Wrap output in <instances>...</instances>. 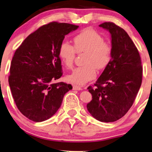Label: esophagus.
I'll return each mask as SVG.
<instances>
[{
  "label": "esophagus",
  "mask_w": 152,
  "mask_h": 152,
  "mask_svg": "<svg viewBox=\"0 0 152 152\" xmlns=\"http://www.w3.org/2000/svg\"><path fill=\"white\" fill-rule=\"evenodd\" d=\"M72 88H73V90H77V91H80L82 89V87L77 86V85H73V86H72Z\"/></svg>",
  "instance_id": "1"
}]
</instances>
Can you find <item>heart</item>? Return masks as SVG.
<instances>
[{
	"instance_id": "b5f03b06",
	"label": "heart",
	"mask_w": 152,
	"mask_h": 152,
	"mask_svg": "<svg viewBox=\"0 0 152 152\" xmlns=\"http://www.w3.org/2000/svg\"><path fill=\"white\" fill-rule=\"evenodd\" d=\"M74 47L66 41H63L59 48L58 55L61 63L66 68L73 65L76 53H85L84 66L76 68L67 76L72 84L83 85L95 77L97 68H107L112 59L113 49L111 43L104 41L103 37L92 28H87L73 39Z\"/></svg>"
}]
</instances>
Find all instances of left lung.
I'll return each instance as SVG.
<instances>
[{
	"label": "left lung",
	"mask_w": 152,
	"mask_h": 152,
	"mask_svg": "<svg viewBox=\"0 0 152 152\" xmlns=\"http://www.w3.org/2000/svg\"><path fill=\"white\" fill-rule=\"evenodd\" d=\"M99 26L111 34L113 53L94 88L88 87L93 99L86 107L96 120L111 122L132 107L142 83V67L138 49L124 30L111 22Z\"/></svg>",
	"instance_id": "1"
}]
</instances>
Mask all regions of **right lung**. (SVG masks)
Segmentation results:
<instances>
[{
    "label": "right lung",
    "mask_w": 152,
    "mask_h": 152,
    "mask_svg": "<svg viewBox=\"0 0 152 152\" xmlns=\"http://www.w3.org/2000/svg\"><path fill=\"white\" fill-rule=\"evenodd\" d=\"M78 28L51 22L30 34L16 49L8 81L18 109L30 120L39 122L51 118L72 88L70 84L53 82L63 74L58 55L60 44Z\"/></svg>",
    "instance_id": "add662e5"
}]
</instances>
